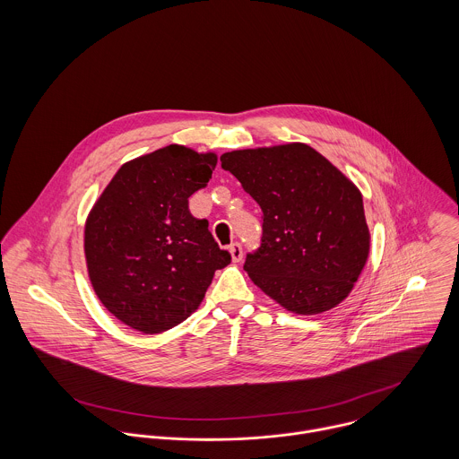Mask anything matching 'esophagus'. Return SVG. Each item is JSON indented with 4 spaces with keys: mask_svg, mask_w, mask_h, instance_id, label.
<instances>
[{
    "mask_svg": "<svg viewBox=\"0 0 459 459\" xmlns=\"http://www.w3.org/2000/svg\"><path fill=\"white\" fill-rule=\"evenodd\" d=\"M230 255H231V260L235 263L240 262L242 260V256H244V251H242V246L240 244H231L230 246Z\"/></svg>",
    "mask_w": 459,
    "mask_h": 459,
    "instance_id": "34e87169",
    "label": "esophagus"
}]
</instances>
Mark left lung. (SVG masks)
Wrapping results in <instances>:
<instances>
[{
    "label": "left lung",
    "instance_id": "left-lung-1",
    "mask_svg": "<svg viewBox=\"0 0 459 459\" xmlns=\"http://www.w3.org/2000/svg\"><path fill=\"white\" fill-rule=\"evenodd\" d=\"M221 166L262 208V247L244 264L251 281L295 315L339 306L371 246L357 186L304 143L226 152Z\"/></svg>",
    "mask_w": 459,
    "mask_h": 459
}]
</instances>
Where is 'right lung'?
Segmentation results:
<instances>
[{
	"label": "right lung",
	"instance_id": "right-lung-1",
	"mask_svg": "<svg viewBox=\"0 0 459 459\" xmlns=\"http://www.w3.org/2000/svg\"><path fill=\"white\" fill-rule=\"evenodd\" d=\"M217 153L169 144L126 162L84 224L88 277L127 327L159 333L187 320L215 270L231 263L189 197L206 187Z\"/></svg>",
	"mask_w": 459,
	"mask_h": 459
}]
</instances>
